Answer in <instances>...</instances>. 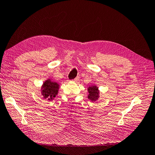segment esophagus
Segmentation results:
<instances>
[{
	"instance_id": "34e87169",
	"label": "esophagus",
	"mask_w": 155,
	"mask_h": 155,
	"mask_svg": "<svg viewBox=\"0 0 155 155\" xmlns=\"http://www.w3.org/2000/svg\"><path fill=\"white\" fill-rule=\"evenodd\" d=\"M78 80H79V78H78V77L76 78H75V79H74V81L75 82H77Z\"/></svg>"
}]
</instances>
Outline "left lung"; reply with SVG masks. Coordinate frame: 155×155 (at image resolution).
I'll use <instances>...</instances> for the list:
<instances>
[{
	"label": "left lung",
	"instance_id": "left-lung-1",
	"mask_svg": "<svg viewBox=\"0 0 155 155\" xmlns=\"http://www.w3.org/2000/svg\"><path fill=\"white\" fill-rule=\"evenodd\" d=\"M88 91L89 93V95L88 96V99H90L92 101H96L98 97V91L97 87L96 86H91L88 88Z\"/></svg>",
	"mask_w": 155,
	"mask_h": 155
}]
</instances>
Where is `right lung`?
Returning <instances> with one entry per match:
<instances>
[{"mask_svg": "<svg viewBox=\"0 0 155 155\" xmlns=\"http://www.w3.org/2000/svg\"><path fill=\"white\" fill-rule=\"evenodd\" d=\"M58 89L59 85L57 83L52 82L50 79H48L43 84L42 94H43L45 98L52 100L58 94Z\"/></svg>", "mask_w": 155, "mask_h": 155, "instance_id": "right-lung-1", "label": "right lung"}]
</instances>
